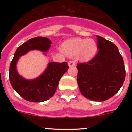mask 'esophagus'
Returning <instances> with one entry per match:
<instances>
[{"label":"esophagus","instance_id":"esophagus-1","mask_svg":"<svg viewBox=\"0 0 132 132\" xmlns=\"http://www.w3.org/2000/svg\"><path fill=\"white\" fill-rule=\"evenodd\" d=\"M68 65L70 67H74V66H75V61H69L68 62Z\"/></svg>","mask_w":132,"mask_h":132}]
</instances>
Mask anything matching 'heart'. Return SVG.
Here are the masks:
<instances>
[{"label":"heart","mask_w":132,"mask_h":132,"mask_svg":"<svg viewBox=\"0 0 132 132\" xmlns=\"http://www.w3.org/2000/svg\"><path fill=\"white\" fill-rule=\"evenodd\" d=\"M63 51L69 56L79 55L82 61H88L97 51V45L93 39L73 38L64 43Z\"/></svg>","instance_id":"obj_1"}]
</instances>
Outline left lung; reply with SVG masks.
I'll list each match as a JSON object with an SVG mask.
<instances>
[{"instance_id": "left-lung-1", "label": "left lung", "mask_w": 132, "mask_h": 132, "mask_svg": "<svg viewBox=\"0 0 132 132\" xmlns=\"http://www.w3.org/2000/svg\"><path fill=\"white\" fill-rule=\"evenodd\" d=\"M96 37L98 52L87 63L77 64V82L85 98L102 102L112 97L120 89L126 71L116 45L101 36Z\"/></svg>"}]
</instances>
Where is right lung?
<instances>
[{
	"label": "right lung",
	"instance_id": "add662e5",
	"mask_svg": "<svg viewBox=\"0 0 132 132\" xmlns=\"http://www.w3.org/2000/svg\"><path fill=\"white\" fill-rule=\"evenodd\" d=\"M52 42L44 37H36L26 42L17 48L9 68V80L12 87L23 98L30 102H41L47 101L55 93L59 80L69 69L67 62H51L45 71L36 79L27 80L20 75L16 63L20 57L30 50L47 52Z\"/></svg>",
	"mask_w": 132,
	"mask_h": 132
}]
</instances>
